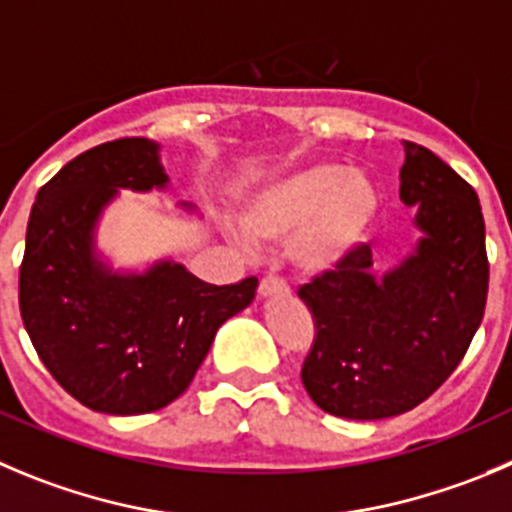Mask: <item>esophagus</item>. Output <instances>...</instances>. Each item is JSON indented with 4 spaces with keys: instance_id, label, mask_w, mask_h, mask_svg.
<instances>
[{
    "instance_id": "1",
    "label": "esophagus",
    "mask_w": 512,
    "mask_h": 512,
    "mask_svg": "<svg viewBox=\"0 0 512 512\" xmlns=\"http://www.w3.org/2000/svg\"><path fill=\"white\" fill-rule=\"evenodd\" d=\"M257 293H260V298H272V295H288V285L283 283V280L278 278H265L260 283V288H257Z\"/></svg>"
}]
</instances>
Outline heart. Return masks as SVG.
<instances>
[{"mask_svg":"<svg viewBox=\"0 0 512 512\" xmlns=\"http://www.w3.org/2000/svg\"><path fill=\"white\" fill-rule=\"evenodd\" d=\"M381 214V189L364 169L338 161H310L270 176L240 209V232L229 240L250 245H288V260L308 278L341 270L364 245Z\"/></svg>","mask_w":512,"mask_h":512,"instance_id":"heart-1","label":"heart"}]
</instances>
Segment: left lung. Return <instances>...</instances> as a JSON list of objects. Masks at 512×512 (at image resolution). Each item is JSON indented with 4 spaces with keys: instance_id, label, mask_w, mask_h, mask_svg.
I'll return each mask as SVG.
<instances>
[{
    "instance_id": "left-lung-1",
    "label": "left lung",
    "mask_w": 512,
    "mask_h": 512,
    "mask_svg": "<svg viewBox=\"0 0 512 512\" xmlns=\"http://www.w3.org/2000/svg\"><path fill=\"white\" fill-rule=\"evenodd\" d=\"M399 199L419 240L376 275L371 247L300 288L315 321L305 391L333 417L374 422L432 396L457 369L485 313V219L475 189L429 148L404 141Z\"/></svg>"
}]
</instances>
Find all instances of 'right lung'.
Instances as JSON below:
<instances>
[{"label": "right lung", "instance_id": "add662e5", "mask_svg": "<svg viewBox=\"0 0 512 512\" xmlns=\"http://www.w3.org/2000/svg\"><path fill=\"white\" fill-rule=\"evenodd\" d=\"M121 189H169L159 143H103L42 186L27 222L19 313L62 389L93 412L133 417L189 389L219 326L255 300L257 280L209 285L171 257L113 267L98 227ZM176 209L197 214L189 202Z\"/></svg>", "mask_w": 512, "mask_h": 512}]
</instances>
